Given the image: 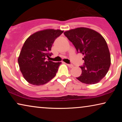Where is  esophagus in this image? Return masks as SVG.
<instances>
[{
	"label": "esophagus",
	"mask_w": 122,
	"mask_h": 122,
	"mask_svg": "<svg viewBox=\"0 0 122 122\" xmlns=\"http://www.w3.org/2000/svg\"><path fill=\"white\" fill-rule=\"evenodd\" d=\"M67 65V66H69V67H70V68H73V66H73V64H66Z\"/></svg>",
	"instance_id": "obj_1"
}]
</instances>
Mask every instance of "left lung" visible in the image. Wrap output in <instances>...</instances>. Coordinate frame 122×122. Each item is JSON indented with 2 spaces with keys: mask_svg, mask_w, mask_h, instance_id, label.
Listing matches in <instances>:
<instances>
[{
  "mask_svg": "<svg viewBox=\"0 0 122 122\" xmlns=\"http://www.w3.org/2000/svg\"><path fill=\"white\" fill-rule=\"evenodd\" d=\"M78 53L84 55L81 74L76 79L85 84H94L106 76L111 66V55L106 40L97 31L77 28L64 33Z\"/></svg>",
  "mask_w": 122,
  "mask_h": 122,
  "instance_id": "1",
  "label": "left lung"
}]
</instances>
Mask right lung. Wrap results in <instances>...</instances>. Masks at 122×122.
<instances>
[{
	"instance_id": "right-lung-1",
	"label": "right lung",
	"mask_w": 122,
	"mask_h": 122,
	"mask_svg": "<svg viewBox=\"0 0 122 122\" xmlns=\"http://www.w3.org/2000/svg\"><path fill=\"white\" fill-rule=\"evenodd\" d=\"M63 33L53 29L38 31L27 38L22 46L18 61L24 79L30 84L41 86L56 76L61 62L46 61L56 38Z\"/></svg>"
}]
</instances>
